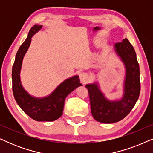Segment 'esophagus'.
Returning <instances> with one entry per match:
<instances>
[{"label":"esophagus","instance_id":"obj_1","mask_svg":"<svg viewBox=\"0 0 153 153\" xmlns=\"http://www.w3.org/2000/svg\"><path fill=\"white\" fill-rule=\"evenodd\" d=\"M79 78H80V80L83 83V84H85L88 79H89V75L86 72H81L80 74H79Z\"/></svg>","mask_w":153,"mask_h":153}]
</instances>
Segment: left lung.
Masks as SVG:
<instances>
[{
    "instance_id": "1",
    "label": "left lung",
    "mask_w": 153,
    "mask_h": 153,
    "mask_svg": "<svg viewBox=\"0 0 153 153\" xmlns=\"http://www.w3.org/2000/svg\"><path fill=\"white\" fill-rule=\"evenodd\" d=\"M116 51L126 68L125 93L123 99L111 102L105 98L96 84H87L91 103V113L98 122L114 123L118 122L129 114L139 99L140 83L139 65L135 51L128 39L115 45Z\"/></svg>"
}]
</instances>
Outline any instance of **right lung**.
<instances>
[{
	"instance_id": "right-lung-1",
	"label": "right lung",
	"mask_w": 153,
	"mask_h": 153,
	"mask_svg": "<svg viewBox=\"0 0 153 153\" xmlns=\"http://www.w3.org/2000/svg\"><path fill=\"white\" fill-rule=\"evenodd\" d=\"M41 28L42 26L39 25H35L31 28L26 39L16 53L12 67V91L18 105L29 117L36 121H53L62 116L67 96L82 84L80 83L79 76H74L62 82L51 95L42 99L31 97L24 91L19 76L22 60L28 49L33 35Z\"/></svg>"
}]
</instances>
